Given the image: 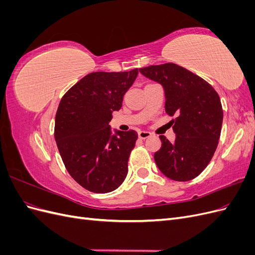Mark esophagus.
Instances as JSON below:
<instances>
[{
	"mask_svg": "<svg viewBox=\"0 0 255 255\" xmlns=\"http://www.w3.org/2000/svg\"><path fill=\"white\" fill-rule=\"evenodd\" d=\"M151 133L150 132H146V130H141V132L138 133V137L140 138V139H146V138L151 137Z\"/></svg>",
	"mask_w": 255,
	"mask_h": 255,
	"instance_id": "1",
	"label": "esophagus"
}]
</instances>
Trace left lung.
Here are the masks:
<instances>
[{"label": "left lung", "mask_w": 255, "mask_h": 255, "mask_svg": "<svg viewBox=\"0 0 255 255\" xmlns=\"http://www.w3.org/2000/svg\"><path fill=\"white\" fill-rule=\"evenodd\" d=\"M165 90V111L171 121L174 142L160 135L161 148L154 154L159 170L170 180L186 182L201 173L217 149L223 111L212 85L172 63L139 69Z\"/></svg>", "instance_id": "8db88e82"}]
</instances>
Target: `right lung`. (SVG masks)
<instances>
[{
	"label": "right lung",
	"instance_id": "obj_1",
	"mask_svg": "<svg viewBox=\"0 0 255 255\" xmlns=\"http://www.w3.org/2000/svg\"><path fill=\"white\" fill-rule=\"evenodd\" d=\"M137 75L138 69L89 73L58 105L54 137L61 159L74 181L96 194L117 189L127 177L138 135L133 129L113 135L110 122Z\"/></svg>",
	"mask_w": 255,
	"mask_h": 255
}]
</instances>
